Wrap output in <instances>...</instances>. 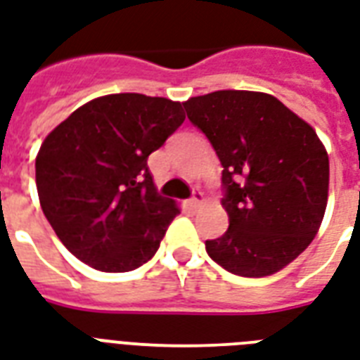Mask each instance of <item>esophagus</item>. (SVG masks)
Returning <instances> with one entry per match:
<instances>
[{"label": "esophagus", "mask_w": 360, "mask_h": 360, "mask_svg": "<svg viewBox=\"0 0 360 360\" xmlns=\"http://www.w3.org/2000/svg\"><path fill=\"white\" fill-rule=\"evenodd\" d=\"M188 202H191L192 207H198V205L204 204V194H202L200 191H194V192H192V196H191V200H188Z\"/></svg>", "instance_id": "1"}]
</instances>
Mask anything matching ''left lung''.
I'll use <instances>...</instances> for the list:
<instances>
[{"label": "left lung", "mask_w": 360, "mask_h": 360, "mask_svg": "<svg viewBox=\"0 0 360 360\" xmlns=\"http://www.w3.org/2000/svg\"><path fill=\"white\" fill-rule=\"evenodd\" d=\"M223 166L229 230L205 241L224 270L271 276L311 243L328 196V155L308 122L278 98L217 90L183 103Z\"/></svg>", "instance_id": "1"}]
</instances>
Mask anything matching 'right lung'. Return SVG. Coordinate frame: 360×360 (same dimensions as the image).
<instances>
[{
  "label": "right lung",
  "instance_id": "add662e5",
  "mask_svg": "<svg viewBox=\"0 0 360 360\" xmlns=\"http://www.w3.org/2000/svg\"><path fill=\"white\" fill-rule=\"evenodd\" d=\"M185 120L179 101L109 94L45 137L35 158L41 207L65 249L100 271L149 262L179 213L155 188L147 158Z\"/></svg>",
  "mask_w": 360,
  "mask_h": 360
}]
</instances>
